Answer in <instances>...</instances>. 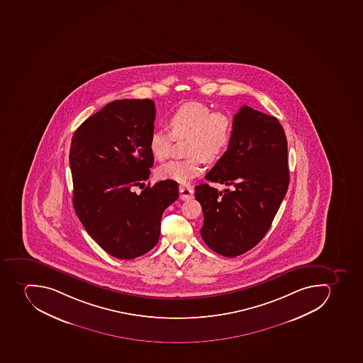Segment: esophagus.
<instances>
[{
  "mask_svg": "<svg viewBox=\"0 0 363 363\" xmlns=\"http://www.w3.org/2000/svg\"><path fill=\"white\" fill-rule=\"evenodd\" d=\"M180 199L182 200H189L193 198L194 195V189L191 185H180L179 186Z\"/></svg>",
  "mask_w": 363,
  "mask_h": 363,
  "instance_id": "esophagus-1",
  "label": "esophagus"
}]
</instances>
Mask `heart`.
Wrapping results in <instances>:
<instances>
[{"label": "heart", "instance_id": "b5f03b06", "mask_svg": "<svg viewBox=\"0 0 363 363\" xmlns=\"http://www.w3.org/2000/svg\"><path fill=\"white\" fill-rule=\"evenodd\" d=\"M170 132L157 130L150 135V150L159 161L170 156L176 140L187 141L189 159L174 160L159 167L156 174L161 179L187 183L202 172L204 160L220 159L232 141L233 124L222 111H213L201 102H187L178 107L168 118Z\"/></svg>", "mask_w": 363, "mask_h": 363}]
</instances>
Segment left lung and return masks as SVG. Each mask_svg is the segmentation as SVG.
Returning <instances> with one entry per match:
<instances>
[{"instance_id": "obj_1", "label": "left lung", "mask_w": 363, "mask_h": 363, "mask_svg": "<svg viewBox=\"0 0 363 363\" xmlns=\"http://www.w3.org/2000/svg\"><path fill=\"white\" fill-rule=\"evenodd\" d=\"M206 179L233 189L223 193L208 184L195 186L203 213L202 239L226 257L246 253L270 229L289 189L287 140L281 123L241 107L233 118L231 145Z\"/></svg>"}]
</instances>
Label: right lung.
Returning <instances> with one entry per match:
<instances>
[{
	"label": "right lung",
	"instance_id": "obj_1",
	"mask_svg": "<svg viewBox=\"0 0 363 363\" xmlns=\"http://www.w3.org/2000/svg\"><path fill=\"white\" fill-rule=\"evenodd\" d=\"M155 104L150 99L110 102L86 119L70 146L74 211L102 250L135 259L159 241L162 213L179 196L178 183L145 186L154 164L150 139Z\"/></svg>",
	"mask_w": 363,
	"mask_h": 363
}]
</instances>
